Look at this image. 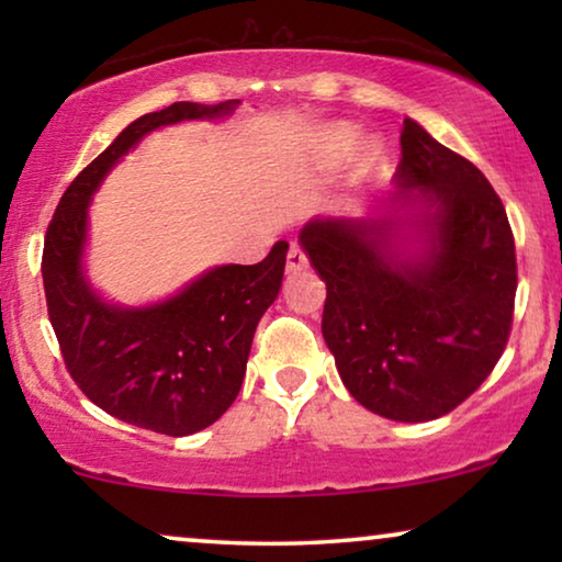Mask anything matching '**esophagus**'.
I'll list each match as a JSON object with an SVG mask.
<instances>
[{
  "mask_svg": "<svg viewBox=\"0 0 562 562\" xmlns=\"http://www.w3.org/2000/svg\"><path fill=\"white\" fill-rule=\"evenodd\" d=\"M304 268H306L304 250L299 248V245H291V248H289V258H286V271H289V273H299V271H304Z\"/></svg>",
  "mask_w": 562,
  "mask_h": 562,
  "instance_id": "obj_1",
  "label": "esophagus"
}]
</instances>
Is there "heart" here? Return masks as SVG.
<instances>
[{
    "instance_id": "heart-1",
    "label": "heart",
    "mask_w": 562,
    "mask_h": 562,
    "mask_svg": "<svg viewBox=\"0 0 562 562\" xmlns=\"http://www.w3.org/2000/svg\"><path fill=\"white\" fill-rule=\"evenodd\" d=\"M363 143V135L358 133V127L348 125V122H335V125L325 127V133L319 137L322 156L333 164H342V160L352 158ZM368 158L373 160V153H368Z\"/></svg>"
}]
</instances>
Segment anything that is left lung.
I'll list each match as a JSON object with an SVG mask.
<instances>
[{
    "label": "left lung",
    "instance_id": "8db88e82",
    "mask_svg": "<svg viewBox=\"0 0 562 562\" xmlns=\"http://www.w3.org/2000/svg\"><path fill=\"white\" fill-rule=\"evenodd\" d=\"M299 245L327 286L322 337L358 404L429 422L465 402L509 340L517 258L486 176L412 117L394 191L317 214Z\"/></svg>",
    "mask_w": 562,
    "mask_h": 562
}]
</instances>
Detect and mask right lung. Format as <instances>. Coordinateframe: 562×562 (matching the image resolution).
Listing matches in <instances>:
<instances>
[{
    "label": "right lung",
    "mask_w": 562,
    "mask_h": 562,
    "mask_svg": "<svg viewBox=\"0 0 562 562\" xmlns=\"http://www.w3.org/2000/svg\"><path fill=\"white\" fill-rule=\"evenodd\" d=\"M237 106L240 99L176 102L130 122L71 181L45 233L43 286L68 373L99 409L150 432L194 435L229 409L258 322L281 291L289 243H276L256 266L206 268L176 294L130 306L89 279V206L145 135L179 122L227 120Z\"/></svg>",
    "instance_id": "obj_1"
}]
</instances>
